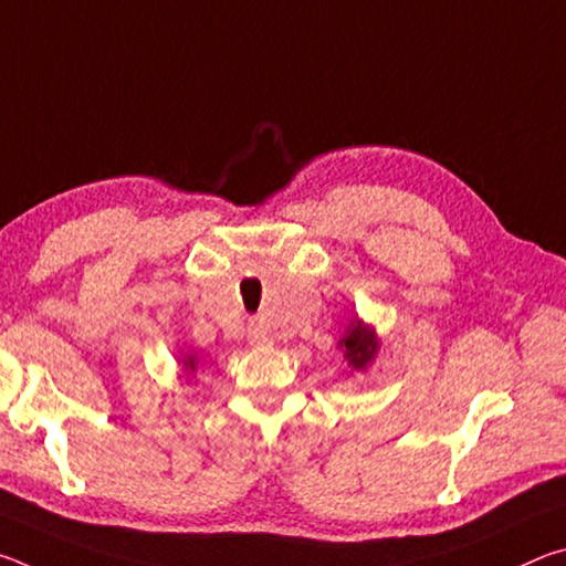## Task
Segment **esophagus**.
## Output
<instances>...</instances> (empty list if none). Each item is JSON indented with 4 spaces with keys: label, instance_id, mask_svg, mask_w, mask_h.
Returning a JSON list of instances; mask_svg holds the SVG:
<instances>
[{
    "label": "esophagus",
    "instance_id": "1",
    "mask_svg": "<svg viewBox=\"0 0 566 566\" xmlns=\"http://www.w3.org/2000/svg\"><path fill=\"white\" fill-rule=\"evenodd\" d=\"M247 339L252 344H260V347H264V344H272L270 332H266V327H262V324H249Z\"/></svg>",
    "mask_w": 566,
    "mask_h": 566
}]
</instances>
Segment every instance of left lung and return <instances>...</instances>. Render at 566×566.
<instances>
[{
	"label": "left lung",
	"mask_w": 566,
	"mask_h": 566,
	"mask_svg": "<svg viewBox=\"0 0 566 566\" xmlns=\"http://www.w3.org/2000/svg\"><path fill=\"white\" fill-rule=\"evenodd\" d=\"M344 357L349 359L352 369H364L367 364L375 359L377 352V337L375 332L364 327L361 322H352L347 334H344Z\"/></svg>",
	"instance_id": "obj_1"
}]
</instances>
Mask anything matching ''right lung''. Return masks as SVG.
Masks as SVG:
<instances>
[{
    "instance_id": "right-lung-1",
    "label": "right lung",
    "mask_w": 566,
    "mask_h": 566,
    "mask_svg": "<svg viewBox=\"0 0 566 566\" xmlns=\"http://www.w3.org/2000/svg\"><path fill=\"white\" fill-rule=\"evenodd\" d=\"M185 367H187V371H195L197 359H195V357H187V359H185Z\"/></svg>"
}]
</instances>
